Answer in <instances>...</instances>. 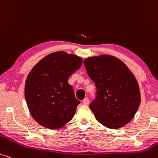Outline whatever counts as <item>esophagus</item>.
Segmentation results:
<instances>
[{"mask_svg": "<svg viewBox=\"0 0 158 158\" xmlns=\"http://www.w3.org/2000/svg\"><path fill=\"white\" fill-rule=\"evenodd\" d=\"M83 103L84 105H88L89 104V99L88 98H85L83 101Z\"/></svg>", "mask_w": 158, "mask_h": 158, "instance_id": "34e87169", "label": "esophagus"}]
</instances>
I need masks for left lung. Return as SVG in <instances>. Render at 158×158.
Returning a JSON list of instances; mask_svg holds the SVG:
<instances>
[{
    "mask_svg": "<svg viewBox=\"0 0 158 158\" xmlns=\"http://www.w3.org/2000/svg\"><path fill=\"white\" fill-rule=\"evenodd\" d=\"M84 65L96 87L90 109L98 122L118 129L130 122L140 104L137 80L124 62L110 55L88 57Z\"/></svg>",
    "mask_w": 158,
    "mask_h": 158,
    "instance_id": "obj_1",
    "label": "left lung"
}]
</instances>
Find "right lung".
<instances>
[{"label":"right lung","mask_w":158,"mask_h":158,"mask_svg":"<svg viewBox=\"0 0 158 158\" xmlns=\"http://www.w3.org/2000/svg\"><path fill=\"white\" fill-rule=\"evenodd\" d=\"M83 60L59 51L49 54L30 71L25 83V98L31 116L42 126L58 129L72 119L81 101L75 98L68 78Z\"/></svg>","instance_id":"obj_1"}]
</instances>
